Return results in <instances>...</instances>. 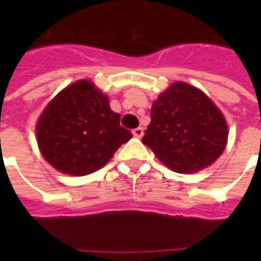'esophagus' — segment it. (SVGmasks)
<instances>
[{
    "label": "esophagus",
    "mask_w": 261,
    "mask_h": 261,
    "mask_svg": "<svg viewBox=\"0 0 261 261\" xmlns=\"http://www.w3.org/2000/svg\"><path fill=\"white\" fill-rule=\"evenodd\" d=\"M133 134H134L135 138H142L143 128L142 127H137V128H134V130H133Z\"/></svg>",
    "instance_id": "esophagus-1"
}]
</instances>
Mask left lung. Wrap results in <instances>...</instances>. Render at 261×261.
Returning <instances> with one entry per match:
<instances>
[{
  "label": "left lung",
  "instance_id": "obj_1",
  "mask_svg": "<svg viewBox=\"0 0 261 261\" xmlns=\"http://www.w3.org/2000/svg\"><path fill=\"white\" fill-rule=\"evenodd\" d=\"M142 142L177 173L204 169L222 154L227 124L218 107L198 88L174 83L153 102Z\"/></svg>",
  "mask_w": 261,
  "mask_h": 261
}]
</instances>
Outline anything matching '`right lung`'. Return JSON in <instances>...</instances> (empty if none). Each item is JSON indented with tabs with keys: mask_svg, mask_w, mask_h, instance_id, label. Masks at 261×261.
I'll list each match as a JSON object with an SVG mask.
<instances>
[{
	"mask_svg": "<svg viewBox=\"0 0 261 261\" xmlns=\"http://www.w3.org/2000/svg\"><path fill=\"white\" fill-rule=\"evenodd\" d=\"M131 137L120 126V115L110 108L108 97L87 80L59 92L36 124L44 160L71 176L98 171Z\"/></svg>",
	"mask_w": 261,
	"mask_h": 261,
	"instance_id": "add662e5",
	"label": "right lung"
}]
</instances>
